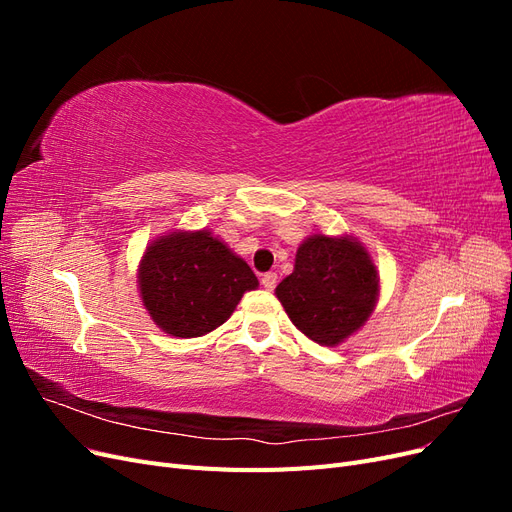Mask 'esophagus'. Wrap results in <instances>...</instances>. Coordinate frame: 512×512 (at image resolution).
Here are the masks:
<instances>
[{
	"label": "esophagus",
	"mask_w": 512,
	"mask_h": 512,
	"mask_svg": "<svg viewBox=\"0 0 512 512\" xmlns=\"http://www.w3.org/2000/svg\"><path fill=\"white\" fill-rule=\"evenodd\" d=\"M260 284H262V288H267V290H273V288L277 286V275H275V273H265V275H262V280H260Z\"/></svg>",
	"instance_id": "obj_1"
}]
</instances>
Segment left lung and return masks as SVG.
<instances>
[{"mask_svg":"<svg viewBox=\"0 0 512 512\" xmlns=\"http://www.w3.org/2000/svg\"><path fill=\"white\" fill-rule=\"evenodd\" d=\"M275 294L303 335L337 346L374 312L380 275L359 239L312 235L299 245L294 271Z\"/></svg>","mask_w":512,"mask_h":512,"instance_id":"obj_1","label":"left lung"}]
</instances>
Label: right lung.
Masks as SVG:
<instances>
[{
  "instance_id": "1",
  "label": "right lung",
  "mask_w": 512,
  "mask_h": 512,
  "mask_svg": "<svg viewBox=\"0 0 512 512\" xmlns=\"http://www.w3.org/2000/svg\"><path fill=\"white\" fill-rule=\"evenodd\" d=\"M143 305L158 327L175 337H200L224 324L254 271L209 230H177L153 241L138 265Z\"/></svg>"
}]
</instances>
